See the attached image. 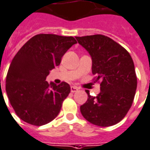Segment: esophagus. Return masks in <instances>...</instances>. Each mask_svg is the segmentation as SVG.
<instances>
[{
    "label": "esophagus",
    "mask_w": 150,
    "mask_h": 150,
    "mask_svg": "<svg viewBox=\"0 0 150 150\" xmlns=\"http://www.w3.org/2000/svg\"><path fill=\"white\" fill-rule=\"evenodd\" d=\"M79 90V88H77L76 86H71V91L72 93H75V92H77Z\"/></svg>",
    "instance_id": "esophagus-1"
}]
</instances>
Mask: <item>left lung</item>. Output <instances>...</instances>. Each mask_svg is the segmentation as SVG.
Masks as SVG:
<instances>
[{
    "label": "left lung",
    "mask_w": 150,
    "mask_h": 150,
    "mask_svg": "<svg viewBox=\"0 0 150 150\" xmlns=\"http://www.w3.org/2000/svg\"><path fill=\"white\" fill-rule=\"evenodd\" d=\"M92 57V72L100 80V93L80 106L88 122L98 126H111L121 122L131 108L137 87L134 62L122 45L102 34L75 37Z\"/></svg>",
    "instance_id": "1"
}]
</instances>
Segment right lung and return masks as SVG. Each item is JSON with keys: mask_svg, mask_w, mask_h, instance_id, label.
<instances>
[{"mask_svg": "<svg viewBox=\"0 0 150 150\" xmlns=\"http://www.w3.org/2000/svg\"><path fill=\"white\" fill-rule=\"evenodd\" d=\"M75 43L73 37L40 33L31 38L16 53L7 72L6 90L21 120L39 126L57 117L71 87L66 82L57 85L45 79Z\"/></svg>", "mask_w": 150, "mask_h": 150, "instance_id": "add662e5", "label": "right lung"}]
</instances>
